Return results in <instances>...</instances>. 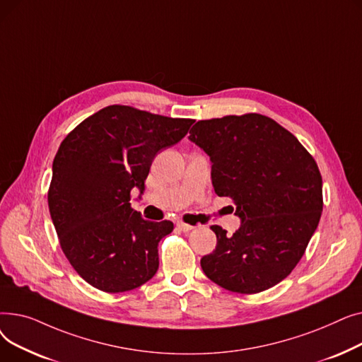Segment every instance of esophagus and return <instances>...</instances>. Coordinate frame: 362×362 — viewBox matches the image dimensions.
Returning <instances> with one entry per match:
<instances>
[{
	"label": "esophagus",
	"mask_w": 362,
	"mask_h": 362,
	"mask_svg": "<svg viewBox=\"0 0 362 362\" xmlns=\"http://www.w3.org/2000/svg\"><path fill=\"white\" fill-rule=\"evenodd\" d=\"M177 227H179V229H180L182 232H191V230L194 229V226H191V224H186V223H182V221H179V223H177Z\"/></svg>",
	"instance_id": "34e87169"
}]
</instances>
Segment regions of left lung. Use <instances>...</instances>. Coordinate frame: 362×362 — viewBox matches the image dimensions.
<instances>
[{
	"label": "left lung",
	"instance_id": "8db88e82",
	"mask_svg": "<svg viewBox=\"0 0 362 362\" xmlns=\"http://www.w3.org/2000/svg\"><path fill=\"white\" fill-rule=\"evenodd\" d=\"M189 139L213 163L218 197L242 223L233 236L211 226L216 250L201 258L218 286L252 295L286 279L305 252L322 211V179L310 152L273 119L257 112L199 120Z\"/></svg>",
	"mask_w": 362,
	"mask_h": 362
}]
</instances>
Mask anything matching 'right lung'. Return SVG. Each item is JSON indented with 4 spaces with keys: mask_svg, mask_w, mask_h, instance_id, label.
Listing matches in <instances>:
<instances>
[{
    "mask_svg": "<svg viewBox=\"0 0 362 362\" xmlns=\"http://www.w3.org/2000/svg\"><path fill=\"white\" fill-rule=\"evenodd\" d=\"M194 122L108 105L62 142L52 163L49 214L66 258L90 286L127 292L157 273L158 242L173 223L144 220L130 206V192H144L156 156L185 138Z\"/></svg>",
    "mask_w": 362,
    "mask_h": 362,
    "instance_id": "obj_1",
    "label": "right lung"
}]
</instances>
